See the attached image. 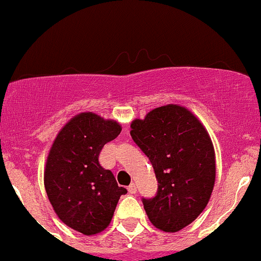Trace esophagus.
I'll return each mask as SVG.
<instances>
[{"label": "esophagus", "instance_id": "obj_1", "mask_svg": "<svg viewBox=\"0 0 261 261\" xmlns=\"http://www.w3.org/2000/svg\"><path fill=\"white\" fill-rule=\"evenodd\" d=\"M128 192H129L130 194H136V193H137V187H136V184H134V182H132L129 187H128Z\"/></svg>", "mask_w": 261, "mask_h": 261}]
</instances>
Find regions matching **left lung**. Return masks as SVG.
Instances as JSON below:
<instances>
[{"label":"left lung","instance_id":"obj_1","mask_svg":"<svg viewBox=\"0 0 261 261\" xmlns=\"http://www.w3.org/2000/svg\"><path fill=\"white\" fill-rule=\"evenodd\" d=\"M130 136L153 166L159 190L143 199L148 219L164 232L189 226L204 211L216 181L212 139L199 119L177 104L134 119Z\"/></svg>","mask_w":261,"mask_h":261}]
</instances>
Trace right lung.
<instances>
[{
    "label": "right lung",
    "mask_w": 261,
    "mask_h": 261,
    "mask_svg": "<svg viewBox=\"0 0 261 261\" xmlns=\"http://www.w3.org/2000/svg\"><path fill=\"white\" fill-rule=\"evenodd\" d=\"M122 130L118 122L95 113H80L53 141L44 169V187L58 218L86 236L100 233L112 222L120 195L114 175L99 164L108 142Z\"/></svg>",
    "instance_id": "add662e5"
}]
</instances>
